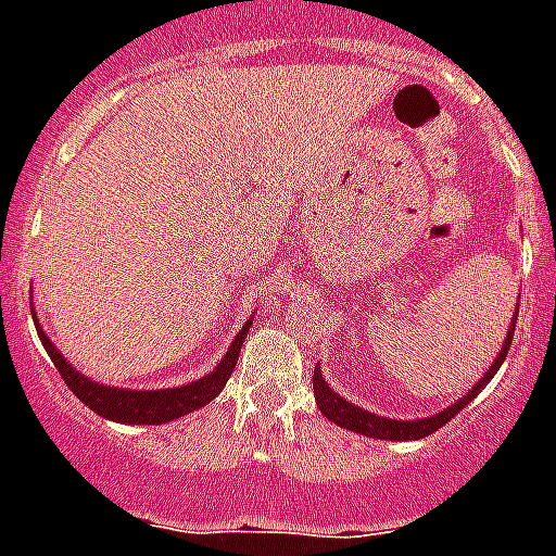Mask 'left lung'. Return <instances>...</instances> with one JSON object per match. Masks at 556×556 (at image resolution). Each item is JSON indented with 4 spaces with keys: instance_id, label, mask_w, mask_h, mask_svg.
Listing matches in <instances>:
<instances>
[{
    "instance_id": "8db88e82",
    "label": "left lung",
    "mask_w": 556,
    "mask_h": 556,
    "mask_svg": "<svg viewBox=\"0 0 556 556\" xmlns=\"http://www.w3.org/2000/svg\"><path fill=\"white\" fill-rule=\"evenodd\" d=\"M515 320H518V312L513 314V326H509L507 339H504V345H501L498 356H495V362L490 365V370L484 372L479 381H476V387L468 392V395H462L456 404H451L448 409H443V412H437V415L420 417V420H392V417H378L367 409H358L356 404H348L345 397H339L337 392L326 384V378H323L320 367H314V401H317L320 412L328 417V420H331V424L342 426V429L356 431V434L376 437V440H424V437L434 434L437 429H443L451 417L459 415V412L465 409V406H468L470 401H473V397L484 390V387L490 384V378L498 372L501 362L507 358L509 345H513Z\"/></svg>"
}]
</instances>
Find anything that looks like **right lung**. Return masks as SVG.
Segmentation results:
<instances>
[{
	"label": "right lung",
	"mask_w": 556,
	"mask_h": 556,
	"mask_svg": "<svg viewBox=\"0 0 556 556\" xmlns=\"http://www.w3.org/2000/svg\"><path fill=\"white\" fill-rule=\"evenodd\" d=\"M33 317H36V314H33ZM36 328L43 348H47L49 358L55 362L58 372H61V378L66 381V387L80 397L88 409L97 412L100 417H108V420H116V424L159 426V424H169V420H178V417L211 404V401L223 392V387L228 384L230 372H233L236 362H239V351H242V342L250 331V323H244L242 331L236 333V339L230 342L223 362H219L208 376L198 378V381H191V384L172 387V390H147V392L97 384V381H91V378L83 376V372H77L75 367L68 365L66 358H63V353L49 342V337L43 333L41 326Z\"/></svg>",
	"instance_id": "add662e5"
}]
</instances>
